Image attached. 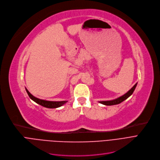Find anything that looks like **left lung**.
Masks as SVG:
<instances>
[{
    "instance_id": "obj_1",
    "label": "left lung",
    "mask_w": 160,
    "mask_h": 160,
    "mask_svg": "<svg viewBox=\"0 0 160 160\" xmlns=\"http://www.w3.org/2000/svg\"><path fill=\"white\" fill-rule=\"evenodd\" d=\"M137 85H138V82L136 83V84L128 91V92H127L126 94H124V95L121 96L116 99H114V100H107V101H99L98 102L100 103L103 105H117V104H119L121 102H122L123 101L126 100L127 98H128L129 97H130L133 92V91L135 90V88H136V86Z\"/></svg>"
}]
</instances>
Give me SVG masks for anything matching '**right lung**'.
Returning a JSON list of instances; mask_svg holds the SVG:
<instances>
[{"mask_svg":"<svg viewBox=\"0 0 160 160\" xmlns=\"http://www.w3.org/2000/svg\"><path fill=\"white\" fill-rule=\"evenodd\" d=\"M27 92L28 95V96L30 97V98L32 100H33L34 102H35L36 103L39 104L43 107L47 108H49V109H54V108H58L61 107L62 105H63L64 104H65L66 102H68V101H58V102H55V101H48V100H41V99H39L38 98H36L35 96H34L32 94H30L29 92V91L25 88Z\"/></svg>","mask_w":160,"mask_h":160,"instance_id":"obj_1","label":"right lung"}]
</instances>
